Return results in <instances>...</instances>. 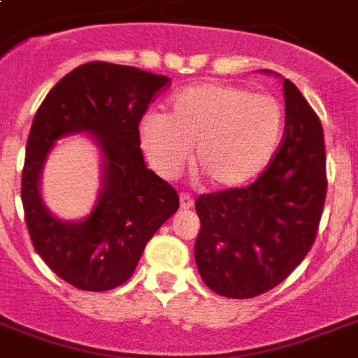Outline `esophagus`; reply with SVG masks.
<instances>
[{
  "label": "esophagus",
  "instance_id": "1",
  "mask_svg": "<svg viewBox=\"0 0 358 358\" xmlns=\"http://www.w3.org/2000/svg\"><path fill=\"white\" fill-rule=\"evenodd\" d=\"M193 204H195V201H193V196L189 193H182L180 195V208L182 210H189V208H193Z\"/></svg>",
  "mask_w": 358,
  "mask_h": 358
}]
</instances>
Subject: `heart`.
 Masks as SVG:
<instances>
[{
  "label": "heart",
  "instance_id": "heart-1",
  "mask_svg": "<svg viewBox=\"0 0 358 358\" xmlns=\"http://www.w3.org/2000/svg\"><path fill=\"white\" fill-rule=\"evenodd\" d=\"M284 129V109L273 96L230 83H201L174 94L169 113L139 124L141 148L163 178L191 169L215 189L249 184L271 162Z\"/></svg>",
  "mask_w": 358,
  "mask_h": 358
}]
</instances>
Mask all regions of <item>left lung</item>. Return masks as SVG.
Here are the masks:
<instances>
[{
    "label": "left lung",
    "instance_id": "1",
    "mask_svg": "<svg viewBox=\"0 0 358 358\" xmlns=\"http://www.w3.org/2000/svg\"><path fill=\"white\" fill-rule=\"evenodd\" d=\"M286 126L266 171L247 187L201 195L195 260L208 288L230 299L266 294L314 245L327 195L320 117L284 80Z\"/></svg>",
    "mask_w": 358,
    "mask_h": 358
}]
</instances>
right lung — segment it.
Masks as SVG:
<instances>
[{"instance_id": "add662e5", "label": "right lung", "mask_w": 358, "mask_h": 358, "mask_svg": "<svg viewBox=\"0 0 358 358\" xmlns=\"http://www.w3.org/2000/svg\"><path fill=\"white\" fill-rule=\"evenodd\" d=\"M169 78L135 66L91 61L48 92L31 124L22 169V204L33 247L57 277L85 292H106L134 275L146 243L176 213L178 193L146 169L139 122ZM74 131L97 135L106 157L95 212L63 224L38 195V174L55 138Z\"/></svg>"}]
</instances>
